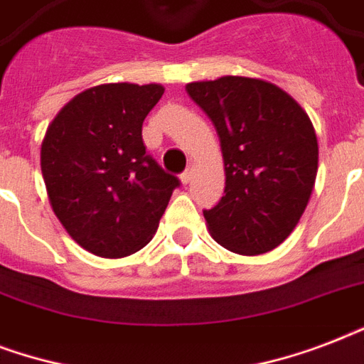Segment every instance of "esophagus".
<instances>
[{
	"mask_svg": "<svg viewBox=\"0 0 364 364\" xmlns=\"http://www.w3.org/2000/svg\"><path fill=\"white\" fill-rule=\"evenodd\" d=\"M193 171H194L193 166H188L187 170H185V171H183V173H181V181L185 183V185H187V183L191 181V179H193Z\"/></svg>",
	"mask_w": 364,
	"mask_h": 364,
	"instance_id": "1",
	"label": "esophagus"
}]
</instances>
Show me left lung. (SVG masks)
<instances>
[{
    "label": "left lung",
    "instance_id": "8db88e82",
    "mask_svg": "<svg viewBox=\"0 0 364 364\" xmlns=\"http://www.w3.org/2000/svg\"><path fill=\"white\" fill-rule=\"evenodd\" d=\"M225 160V196L204 210L217 243L238 255L277 247L304 213L317 176L316 130L287 92L251 77L188 82Z\"/></svg>",
    "mask_w": 364,
    "mask_h": 364
}]
</instances>
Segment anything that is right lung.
I'll use <instances>...</instances> for the list:
<instances>
[{"label":"right lung","instance_id":"1","mask_svg":"<svg viewBox=\"0 0 364 364\" xmlns=\"http://www.w3.org/2000/svg\"><path fill=\"white\" fill-rule=\"evenodd\" d=\"M162 94L160 85L88 88L45 134L41 171L54 215L98 257L121 259L147 245L179 187L143 145V121Z\"/></svg>","mask_w":364,"mask_h":364}]
</instances>
